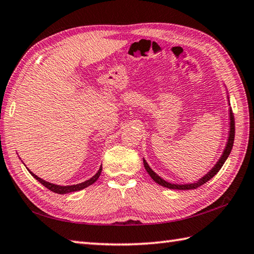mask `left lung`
<instances>
[{
	"mask_svg": "<svg viewBox=\"0 0 254 254\" xmlns=\"http://www.w3.org/2000/svg\"><path fill=\"white\" fill-rule=\"evenodd\" d=\"M236 125H234V117H233V113L230 109V132H229V139H228V142H227V146H226V149H224L222 156L220 157L219 161L217 162V165L213 167V168L210 170L207 175H205L204 177H202L201 179H200L199 181H197V183H193V184H189V185H174V184H170V183H167V181H165L164 179H161L159 176H158L157 174H155L154 171L151 170V168L149 166H148V164L146 162V160H143V166H145V169L147 170L148 174L150 175V177L152 179H154L156 183L158 185H160L162 187H166V188H169V189H177V190H190V189H197L198 187L202 186L203 184L207 183V181H209L210 179L212 178V177L216 176L218 174V171L221 169V167L223 166L224 162H226L227 158L229 157V155H230L231 152V149L233 147V141H234V131H236Z\"/></svg>",
	"mask_w": 254,
	"mask_h": 254,
	"instance_id": "left-lung-1",
	"label": "left lung"
}]
</instances>
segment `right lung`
<instances>
[{
  "label": "right lung",
  "mask_w": 254,
  "mask_h": 254,
  "mask_svg": "<svg viewBox=\"0 0 254 254\" xmlns=\"http://www.w3.org/2000/svg\"><path fill=\"white\" fill-rule=\"evenodd\" d=\"M30 172H31V175H32L33 177H34V178H35L37 181H40V183H41L43 186H45L47 189H50L51 191H53V192L59 193V194H65V193L74 192V191L82 190V189H84V188H87L88 186L93 185V184L95 183V181H96V180L99 178L100 174H102V167H100V168H99L97 174L95 175L94 177H92V178H90V179L84 181V183H82V184L73 185V186H57V185H53V184H51V183H47V181L41 179L40 177H37L36 175L33 174L32 171H30Z\"/></svg>",
  "instance_id": "1"
}]
</instances>
